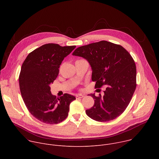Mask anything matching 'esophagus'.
<instances>
[{
	"label": "esophagus",
	"instance_id": "34e87169",
	"mask_svg": "<svg viewBox=\"0 0 159 159\" xmlns=\"http://www.w3.org/2000/svg\"><path fill=\"white\" fill-rule=\"evenodd\" d=\"M85 96L84 95H83V94H77L76 95V98H84Z\"/></svg>",
	"mask_w": 159,
	"mask_h": 159
}]
</instances>
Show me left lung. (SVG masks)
Segmentation results:
<instances>
[{
    "instance_id": "8db88e82",
    "label": "left lung",
    "mask_w": 159,
    "mask_h": 159,
    "mask_svg": "<svg viewBox=\"0 0 159 159\" xmlns=\"http://www.w3.org/2000/svg\"><path fill=\"white\" fill-rule=\"evenodd\" d=\"M72 55L81 57L92 69L95 88L106 85L104 94L96 97L94 106L85 111L91 119L109 121L121 115L128 106L135 90L137 69L130 54L121 46L107 41L77 48Z\"/></svg>"
}]
</instances>
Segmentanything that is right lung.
<instances>
[{
  "label": "right lung",
  "instance_id": "obj_1",
  "mask_svg": "<svg viewBox=\"0 0 159 159\" xmlns=\"http://www.w3.org/2000/svg\"><path fill=\"white\" fill-rule=\"evenodd\" d=\"M75 47L45 44L31 52L22 65L19 77L22 98L31 114L43 123L57 124L63 121L70 104L75 99L69 94L57 98L50 87L58 75L64 58Z\"/></svg>",
  "mask_w": 159,
  "mask_h": 159
}]
</instances>
